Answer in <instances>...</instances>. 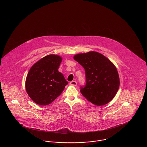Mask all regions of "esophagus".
<instances>
[{
	"instance_id": "obj_1",
	"label": "esophagus",
	"mask_w": 147,
	"mask_h": 147,
	"mask_svg": "<svg viewBox=\"0 0 147 147\" xmlns=\"http://www.w3.org/2000/svg\"><path fill=\"white\" fill-rule=\"evenodd\" d=\"M77 83L76 81H71L70 82V85L72 86H76L77 85Z\"/></svg>"
}]
</instances>
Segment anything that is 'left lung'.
Here are the masks:
<instances>
[{"label": "left lung", "mask_w": 147, "mask_h": 147, "mask_svg": "<svg viewBox=\"0 0 147 147\" xmlns=\"http://www.w3.org/2000/svg\"><path fill=\"white\" fill-rule=\"evenodd\" d=\"M73 58L85 71L86 85L81 88L82 95L96 106L106 105L111 101L119 86V73L112 62L95 51L79 53Z\"/></svg>", "instance_id": "obj_1"}]
</instances>
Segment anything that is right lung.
I'll return each mask as SVG.
<instances>
[{
  "instance_id": "1",
  "label": "right lung",
  "mask_w": 147,
  "mask_h": 147,
  "mask_svg": "<svg viewBox=\"0 0 147 147\" xmlns=\"http://www.w3.org/2000/svg\"><path fill=\"white\" fill-rule=\"evenodd\" d=\"M62 58L57 55L43 57L31 67L25 81L29 97L38 105L45 106L58 97L68 84L58 71Z\"/></svg>"
}]
</instances>
